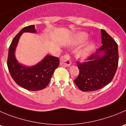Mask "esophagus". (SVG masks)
<instances>
[{
	"instance_id": "esophagus-1",
	"label": "esophagus",
	"mask_w": 126,
	"mask_h": 126,
	"mask_svg": "<svg viewBox=\"0 0 126 126\" xmlns=\"http://www.w3.org/2000/svg\"><path fill=\"white\" fill-rule=\"evenodd\" d=\"M60 64L64 67H69L71 65L70 56L66 54L62 56L60 59Z\"/></svg>"
}]
</instances>
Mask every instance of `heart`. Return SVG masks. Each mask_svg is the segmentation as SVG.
Returning a JSON list of instances; mask_svg holds the SVG:
<instances>
[{
    "instance_id": "b5f03b06",
    "label": "heart",
    "mask_w": 126,
    "mask_h": 126,
    "mask_svg": "<svg viewBox=\"0 0 126 126\" xmlns=\"http://www.w3.org/2000/svg\"><path fill=\"white\" fill-rule=\"evenodd\" d=\"M88 38V35L85 32H80L74 36V43L75 44H80L85 43ZM94 47V44L91 43L88 44L84 49L79 51L77 54V57L79 59L83 61L90 55Z\"/></svg>"
}]
</instances>
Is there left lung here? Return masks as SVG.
I'll return each mask as SVG.
<instances>
[{
	"instance_id": "obj_1",
	"label": "left lung",
	"mask_w": 126,
	"mask_h": 126,
	"mask_svg": "<svg viewBox=\"0 0 126 126\" xmlns=\"http://www.w3.org/2000/svg\"><path fill=\"white\" fill-rule=\"evenodd\" d=\"M101 32L102 46L87 59V62H77L79 74L74 82L83 92L96 91L106 86L112 80L118 68V44L106 31Z\"/></svg>"
}]
</instances>
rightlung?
Returning <instances> with one entry per match:
<instances>
[{
	"instance_id": "add662e5",
	"label": "right lung",
	"mask_w": 126,
	"mask_h": 126,
	"mask_svg": "<svg viewBox=\"0 0 126 126\" xmlns=\"http://www.w3.org/2000/svg\"><path fill=\"white\" fill-rule=\"evenodd\" d=\"M25 32L36 33L34 25L23 28L13 39L8 49L7 66L12 77L19 86L28 90H41L49 84L55 69L59 65V59L47 54L33 66L28 67L20 64L15 57V50L20 36Z\"/></svg>"
}]
</instances>
